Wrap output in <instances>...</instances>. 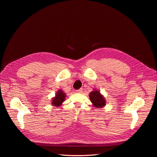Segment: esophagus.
<instances>
[{"label":"esophagus","instance_id":"34e87169","mask_svg":"<svg viewBox=\"0 0 157 157\" xmlns=\"http://www.w3.org/2000/svg\"><path fill=\"white\" fill-rule=\"evenodd\" d=\"M82 91V88H81V89H78V90H76V93H81V92Z\"/></svg>","mask_w":157,"mask_h":157}]
</instances>
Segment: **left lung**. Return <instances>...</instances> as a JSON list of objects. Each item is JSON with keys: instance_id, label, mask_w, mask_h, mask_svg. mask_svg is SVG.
I'll list each match as a JSON object with an SVG mask.
<instances>
[{"instance_id": "1", "label": "left lung", "mask_w": 157, "mask_h": 157, "mask_svg": "<svg viewBox=\"0 0 157 157\" xmlns=\"http://www.w3.org/2000/svg\"><path fill=\"white\" fill-rule=\"evenodd\" d=\"M89 99L96 108H102L106 105V100L104 96L97 89H94L89 94Z\"/></svg>"}]
</instances>
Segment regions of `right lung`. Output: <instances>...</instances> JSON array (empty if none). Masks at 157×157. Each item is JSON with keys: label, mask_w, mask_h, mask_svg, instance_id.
<instances>
[{"label": "right lung", "mask_w": 157, "mask_h": 157, "mask_svg": "<svg viewBox=\"0 0 157 157\" xmlns=\"http://www.w3.org/2000/svg\"><path fill=\"white\" fill-rule=\"evenodd\" d=\"M66 93L62 89H58L56 91L55 97L52 99L51 104L55 107H59L62 105L66 99Z\"/></svg>", "instance_id": "add662e5"}]
</instances>
